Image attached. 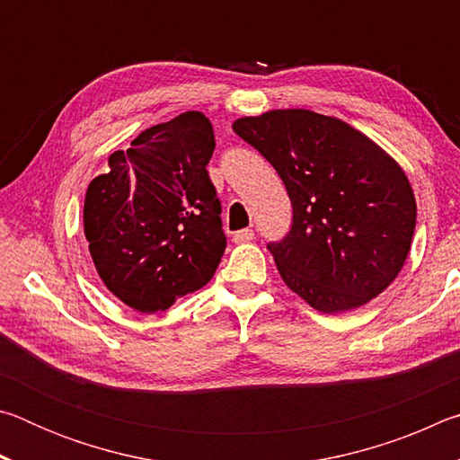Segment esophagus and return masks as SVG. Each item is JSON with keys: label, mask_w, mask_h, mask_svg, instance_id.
<instances>
[{"label": "esophagus", "mask_w": 460, "mask_h": 460, "mask_svg": "<svg viewBox=\"0 0 460 460\" xmlns=\"http://www.w3.org/2000/svg\"><path fill=\"white\" fill-rule=\"evenodd\" d=\"M252 239H253L252 229H241V231L233 233V241H235V243H247V241H252Z\"/></svg>", "instance_id": "34e87169"}]
</instances>
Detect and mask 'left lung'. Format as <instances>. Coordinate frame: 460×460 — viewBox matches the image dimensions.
Here are the masks:
<instances>
[{
  "label": "left lung",
  "mask_w": 460,
  "mask_h": 460,
  "mask_svg": "<svg viewBox=\"0 0 460 460\" xmlns=\"http://www.w3.org/2000/svg\"><path fill=\"white\" fill-rule=\"evenodd\" d=\"M233 131L284 181L292 229L270 243L292 292L326 314L359 308L398 278L416 227L402 166L359 129L310 109H271Z\"/></svg>",
  "instance_id": "left-lung-1"
}]
</instances>
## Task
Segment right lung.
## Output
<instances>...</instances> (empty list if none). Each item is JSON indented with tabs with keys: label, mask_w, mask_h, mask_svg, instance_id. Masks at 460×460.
Instances as JSON below:
<instances>
[{
	"label": "right lung",
	"mask_w": 460,
	"mask_h": 460,
	"mask_svg": "<svg viewBox=\"0 0 460 460\" xmlns=\"http://www.w3.org/2000/svg\"><path fill=\"white\" fill-rule=\"evenodd\" d=\"M215 131L200 111L147 128L84 194L89 252L107 290L139 313L166 310L213 278L225 252L207 164Z\"/></svg>",
	"instance_id": "obj_1"
}]
</instances>
